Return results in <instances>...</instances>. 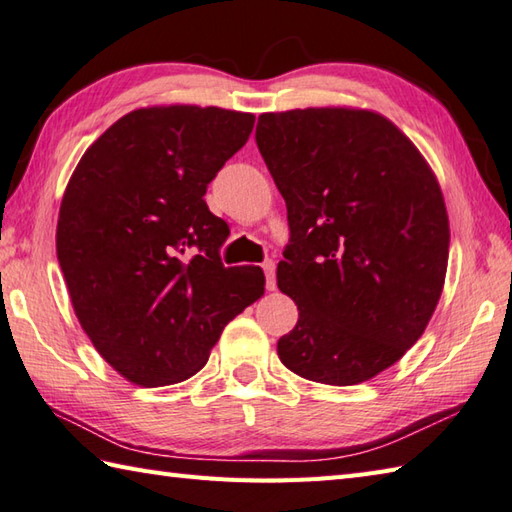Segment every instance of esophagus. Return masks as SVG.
Listing matches in <instances>:
<instances>
[{
    "label": "esophagus",
    "instance_id": "34e87169",
    "mask_svg": "<svg viewBox=\"0 0 512 512\" xmlns=\"http://www.w3.org/2000/svg\"><path fill=\"white\" fill-rule=\"evenodd\" d=\"M263 271H265L267 289H276V265H274V260H265Z\"/></svg>",
    "mask_w": 512,
    "mask_h": 512
}]
</instances>
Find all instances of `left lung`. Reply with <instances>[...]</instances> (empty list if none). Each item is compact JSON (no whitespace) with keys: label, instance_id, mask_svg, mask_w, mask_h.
<instances>
[{"label":"left lung","instance_id":"1","mask_svg":"<svg viewBox=\"0 0 512 512\" xmlns=\"http://www.w3.org/2000/svg\"><path fill=\"white\" fill-rule=\"evenodd\" d=\"M256 145L287 203L278 287L300 311L278 358L333 387L369 380L413 347L442 294L451 234L435 174L369 110L260 114Z\"/></svg>","mask_w":512,"mask_h":512}]
</instances>
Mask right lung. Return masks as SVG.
Masks as SVG:
<instances>
[{
    "mask_svg": "<svg viewBox=\"0 0 512 512\" xmlns=\"http://www.w3.org/2000/svg\"><path fill=\"white\" fill-rule=\"evenodd\" d=\"M254 119L198 106L134 110L72 174L57 258L83 331L125 380H187L227 322L263 296V269L223 265L229 227L203 198Z\"/></svg>",
    "mask_w": 512,
    "mask_h": 512,
    "instance_id": "right-lung-1",
    "label": "right lung"
}]
</instances>
